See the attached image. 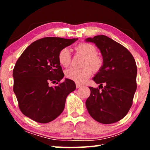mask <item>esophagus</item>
I'll list each match as a JSON object with an SVG mask.
<instances>
[{"label":"esophagus","mask_w":150,"mask_h":150,"mask_svg":"<svg viewBox=\"0 0 150 150\" xmlns=\"http://www.w3.org/2000/svg\"><path fill=\"white\" fill-rule=\"evenodd\" d=\"M81 87H82V85H80V84H79V83H76V87H77V88H79Z\"/></svg>","instance_id":"obj_1"}]
</instances>
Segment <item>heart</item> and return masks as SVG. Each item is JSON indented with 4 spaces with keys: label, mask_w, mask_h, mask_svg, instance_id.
Masks as SVG:
<instances>
[{
    "label": "heart",
    "mask_w": 150,
    "mask_h": 150,
    "mask_svg": "<svg viewBox=\"0 0 150 150\" xmlns=\"http://www.w3.org/2000/svg\"><path fill=\"white\" fill-rule=\"evenodd\" d=\"M75 51L77 54H81L86 57L84 66L85 67L81 69L75 68H69L65 71V77L70 80H72L77 83H85L92 75V69L97 71L102 67L103 61L100 56L96 55L97 49L95 45L88 43L83 42L78 44L75 47ZM59 64L64 67L69 66L71 63V53L68 48H63L59 51L57 56ZM90 66L91 68L88 67Z\"/></svg>",
    "instance_id": "obj_1"
}]
</instances>
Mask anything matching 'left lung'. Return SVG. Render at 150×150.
I'll return each instance as SVG.
<instances>
[{
    "label": "left lung",
    "mask_w": 150,
    "mask_h": 150,
    "mask_svg": "<svg viewBox=\"0 0 150 150\" xmlns=\"http://www.w3.org/2000/svg\"><path fill=\"white\" fill-rule=\"evenodd\" d=\"M86 42L95 43L103 57V65L93 78L100 86L88 87L87 110L98 122L115 123L127 115L132 105L137 88L135 59L125 47L106 35H96Z\"/></svg>",
    "instance_id": "1"
}]
</instances>
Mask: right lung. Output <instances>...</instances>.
Listing matches in <instances>:
<instances>
[{"instance_id":"1","label":"right lung","mask_w":150,"mask_h":150,"mask_svg":"<svg viewBox=\"0 0 150 150\" xmlns=\"http://www.w3.org/2000/svg\"><path fill=\"white\" fill-rule=\"evenodd\" d=\"M77 39L46 37L32 43L14 65L13 91L20 111L39 123H48L64 110L65 100L76 88L74 81L65 79L58 62L59 51ZM56 82L57 86H50Z\"/></svg>"}]
</instances>
